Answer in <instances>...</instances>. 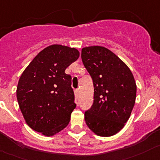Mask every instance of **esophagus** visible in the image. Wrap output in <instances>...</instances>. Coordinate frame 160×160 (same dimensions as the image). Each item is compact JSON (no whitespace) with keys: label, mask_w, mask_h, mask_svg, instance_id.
<instances>
[{"label":"esophagus","mask_w":160,"mask_h":160,"mask_svg":"<svg viewBox=\"0 0 160 160\" xmlns=\"http://www.w3.org/2000/svg\"><path fill=\"white\" fill-rule=\"evenodd\" d=\"M74 95H75L76 98H78L79 95V90H74Z\"/></svg>","instance_id":"esophagus-1"}]
</instances>
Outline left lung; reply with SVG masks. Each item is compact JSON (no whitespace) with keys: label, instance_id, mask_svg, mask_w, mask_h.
Instances as JSON below:
<instances>
[{"label":"left lung","instance_id":"8db88e82","mask_svg":"<svg viewBox=\"0 0 160 160\" xmlns=\"http://www.w3.org/2000/svg\"><path fill=\"white\" fill-rule=\"evenodd\" d=\"M82 59L93 79L94 94L86 124L99 137L119 132L129 119L137 97V84L128 67L108 48L82 49Z\"/></svg>","mask_w":160,"mask_h":160}]
</instances>
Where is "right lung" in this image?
Returning a JSON list of instances; mask_svg holds the SVG:
<instances>
[{
	"instance_id": "obj_1",
	"label": "right lung",
	"mask_w": 160,
	"mask_h": 160,
	"mask_svg": "<svg viewBox=\"0 0 160 160\" xmlns=\"http://www.w3.org/2000/svg\"><path fill=\"white\" fill-rule=\"evenodd\" d=\"M78 57L76 48L51 45L22 73L17 98L23 118L34 131L52 137L68 125L76 104L71 76L65 70Z\"/></svg>"
}]
</instances>
